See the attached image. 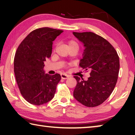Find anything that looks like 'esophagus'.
<instances>
[{
    "label": "esophagus",
    "instance_id": "esophagus-1",
    "mask_svg": "<svg viewBox=\"0 0 135 135\" xmlns=\"http://www.w3.org/2000/svg\"><path fill=\"white\" fill-rule=\"evenodd\" d=\"M61 78H62V79H67L68 77H70L69 75H67V74H61Z\"/></svg>",
    "mask_w": 135,
    "mask_h": 135
}]
</instances>
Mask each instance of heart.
I'll return each instance as SVG.
<instances>
[{"instance_id":"b5f03b06","label":"heart","mask_w":135,"mask_h":135,"mask_svg":"<svg viewBox=\"0 0 135 135\" xmlns=\"http://www.w3.org/2000/svg\"><path fill=\"white\" fill-rule=\"evenodd\" d=\"M68 46L71 47V46H78V45L77 43L75 42L74 40H70L68 43Z\"/></svg>"}]
</instances>
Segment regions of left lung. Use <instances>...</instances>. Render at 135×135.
<instances>
[{
	"label": "left lung",
	"instance_id": "obj_1",
	"mask_svg": "<svg viewBox=\"0 0 135 135\" xmlns=\"http://www.w3.org/2000/svg\"><path fill=\"white\" fill-rule=\"evenodd\" d=\"M73 34L84 47L80 67L84 71H90V77L86 81L74 76L77 85L73 96L83 105L98 106L110 96L117 83L119 57L113 46L97 34L92 32Z\"/></svg>",
	"mask_w": 135,
	"mask_h": 135
}]
</instances>
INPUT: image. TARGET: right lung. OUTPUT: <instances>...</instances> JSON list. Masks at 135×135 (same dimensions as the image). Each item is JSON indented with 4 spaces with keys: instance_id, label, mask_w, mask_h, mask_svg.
I'll return each instance as SVG.
<instances>
[{
    "instance_id": "obj_1",
    "label": "right lung",
    "mask_w": 135,
    "mask_h": 135,
    "mask_svg": "<svg viewBox=\"0 0 135 135\" xmlns=\"http://www.w3.org/2000/svg\"><path fill=\"white\" fill-rule=\"evenodd\" d=\"M62 30L43 27L31 31L19 45L14 57V73L20 92L27 102L40 105L54 97L59 74H46V59L51 56L53 41Z\"/></svg>"
}]
</instances>
